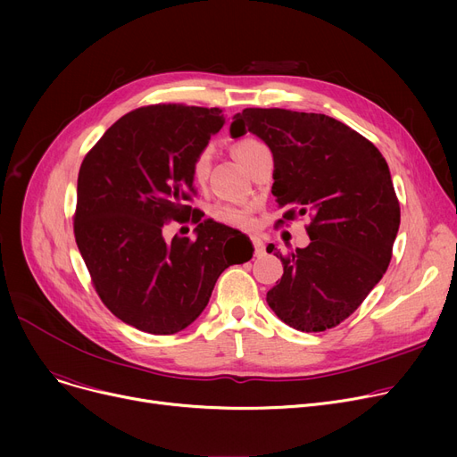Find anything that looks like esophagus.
<instances>
[{
    "label": "esophagus",
    "mask_w": 457,
    "mask_h": 457,
    "mask_svg": "<svg viewBox=\"0 0 457 457\" xmlns=\"http://www.w3.org/2000/svg\"><path fill=\"white\" fill-rule=\"evenodd\" d=\"M252 245H253L255 255L265 253V245H262V238L259 235H252Z\"/></svg>",
    "instance_id": "1"
}]
</instances>
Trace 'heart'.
I'll return each instance as SVG.
<instances>
[{"instance_id": "1", "label": "heart", "mask_w": 457, "mask_h": 457, "mask_svg": "<svg viewBox=\"0 0 457 457\" xmlns=\"http://www.w3.org/2000/svg\"><path fill=\"white\" fill-rule=\"evenodd\" d=\"M257 146H261V142H257L253 138H246V140L237 144L235 154L238 159H241L245 154H248L250 150H253ZM211 162H212V146L211 144H207V146H204L196 154V157H195V161H192V166H190L192 178H195L196 183H205V179L209 178V172H211ZM252 214H253V205L243 204V202H219L211 207V219L219 224L231 226V228H250Z\"/></svg>"}]
</instances>
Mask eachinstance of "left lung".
Returning <instances> with one entry per match:
<instances>
[{
    "label": "left lung",
    "mask_w": 457,
    "mask_h": 457,
    "mask_svg": "<svg viewBox=\"0 0 457 457\" xmlns=\"http://www.w3.org/2000/svg\"><path fill=\"white\" fill-rule=\"evenodd\" d=\"M229 131H250L270 148L272 195L289 207L278 224L311 216L309 246L274 253L283 276L267 293L270 309L300 331L335 328L363 303L393 257L400 204L386 159L363 135L317 112L252 107L233 116Z\"/></svg>",
    "instance_id": "1"
}]
</instances>
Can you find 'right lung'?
Segmentation results:
<instances>
[{
    "mask_svg": "<svg viewBox=\"0 0 457 457\" xmlns=\"http://www.w3.org/2000/svg\"><path fill=\"white\" fill-rule=\"evenodd\" d=\"M224 122L219 107H138L116 120L81 162L78 248L105 307L140 331L185 329L205 309L219 276L238 261L225 241L246 237L202 220L204 212L188 205L196 195L192 161ZM172 220L198 223L195 241L166 244L162 231Z\"/></svg>",
    "mask_w": 457,
    "mask_h": 457,
    "instance_id": "1",
    "label": "right lung"
}]
</instances>
